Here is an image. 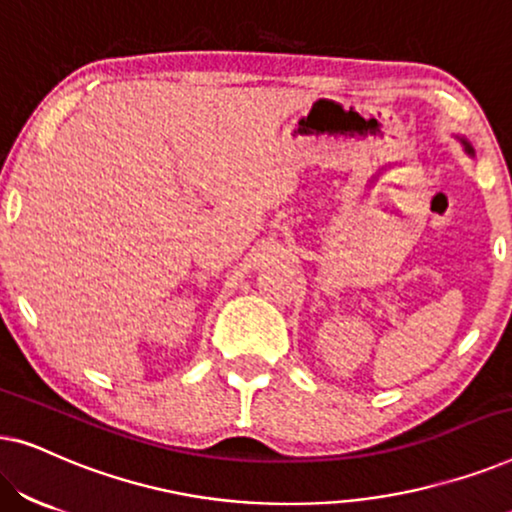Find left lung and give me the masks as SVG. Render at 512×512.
I'll use <instances>...</instances> for the list:
<instances>
[{
  "label": "left lung",
  "instance_id": "left-lung-1",
  "mask_svg": "<svg viewBox=\"0 0 512 512\" xmlns=\"http://www.w3.org/2000/svg\"><path fill=\"white\" fill-rule=\"evenodd\" d=\"M457 139H459V142H461V144H464V151L468 153V156H471V158H475V151H473V146H471V142H468V139H466V137H461V135H457Z\"/></svg>",
  "mask_w": 512,
  "mask_h": 512
}]
</instances>
